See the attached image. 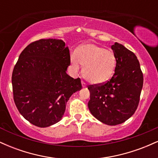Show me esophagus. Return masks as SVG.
<instances>
[{"instance_id":"obj_1","label":"esophagus","mask_w":158,"mask_h":158,"mask_svg":"<svg viewBox=\"0 0 158 158\" xmlns=\"http://www.w3.org/2000/svg\"><path fill=\"white\" fill-rule=\"evenodd\" d=\"M81 85H82L83 88H85V87H86V84H85L83 81H81Z\"/></svg>"}]
</instances>
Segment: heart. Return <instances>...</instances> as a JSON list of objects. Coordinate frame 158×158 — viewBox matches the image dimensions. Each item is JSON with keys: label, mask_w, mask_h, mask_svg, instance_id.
Returning <instances> with one entry per match:
<instances>
[{"label": "heart", "mask_w": 158, "mask_h": 158, "mask_svg": "<svg viewBox=\"0 0 158 158\" xmlns=\"http://www.w3.org/2000/svg\"><path fill=\"white\" fill-rule=\"evenodd\" d=\"M70 62L76 73L80 70L81 64L84 65L85 79L93 85H101L113 76L117 59L110 50L95 44H86L71 54Z\"/></svg>", "instance_id": "b5f03b06"}]
</instances>
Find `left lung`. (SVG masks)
Here are the masks:
<instances>
[{
    "instance_id": "obj_1",
    "label": "left lung",
    "mask_w": 158,
    "mask_h": 158,
    "mask_svg": "<svg viewBox=\"0 0 158 158\" xmlns=\"http://www.w3.org/2000/svg\"><path fill=\"white\" fill-rule=\"evenodd\" d=\"M117 59L109 81L88 86V108L95 118L108 126L124 123L135 114L139 102L143 75L133 52L119 43L111 46Z\"/></svg>"
}]
</instances>
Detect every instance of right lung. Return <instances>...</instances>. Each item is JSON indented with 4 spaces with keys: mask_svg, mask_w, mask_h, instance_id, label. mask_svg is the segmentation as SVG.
I'll return each instance as SVG.
<instances>
[{
    "mask_svg": "<svg viewBox=\"0 0 158 158\" xmlns=\"http://www.w3.org/2000/svg\"><path fill=\"white\" fill-rule=\"evenodd\" d=\"M70 51L60 39H40L20 54L12 75L14 102L34 126L45 128L60 121L67 102L81 89L79 78L67 74Z\"/></svg>",
    "mask_w": 158,
    "mask_h": 158,
    "instance_id": "1",
    "label": "right lung"
}]
</instances>
